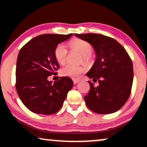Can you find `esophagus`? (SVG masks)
<instances>
[{
  "label": "esophagus",
  "mask_w": 147,
  "mask_h": 147,
  "mask_svg": "<svg viewBox=\"0 0 147 147\" xmlns=\"http://www.w3.org/2000/svg\"><path fill=\"white\" fill-rule=\"evenodd\" d=\"M73 82H74V84H76L80 82V80H76V79H73Z\"/></svg>",
  "instance_id": "34e87169"
}]
</instances>
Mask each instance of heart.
Segmentation results:
<instances>
[{
    "instance_id": "obj_1",
    "label": "heart",
    "mask_w": 147,
    "mask_h": 147,
    "mask_svg": "<svg viewBox=\"0 0 147 147\" xmlns=\"http://www.w3.org/2000/svg\"><path fill=\"white\" fill-rule=\"evenodd\" d=\"M69 46L71 49L77 50L81 53L80 60L88 61L90 58V54L92 52V46L88 42L80 39L72 40L69 43ZM54 56L58 63L63 64L67 57V50L63 43H59L54 49ZM84 71V68L80 66H76L67 64L60 69V74L62 76L77 78Z\"/></svg>"
}]
</instances>
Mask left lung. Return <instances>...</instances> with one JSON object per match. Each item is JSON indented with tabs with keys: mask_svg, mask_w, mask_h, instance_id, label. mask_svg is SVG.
<instances>
[{
	"mask_svg": "<svg viewBox=\"0 0 147 147\" xmlns=\"http://www.w3.org/2000/svg\"><path fill=\"white\" fill-rule=\"evenodd\" d=\"M88 42L95 50L96 59L86 74L97 87L88 81L90 91L84 96L90 110L100 114L114 113L120 110L131 93L133 65L129 55L114 39L96 33L74 34Z\"/></svg>",
	"mask_w": 147,
	"mask_h": 147,
	"instance_id": "1",
	"label": "left lung"
}]
</instances>
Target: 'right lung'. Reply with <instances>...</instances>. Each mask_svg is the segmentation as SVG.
<instances>
[{
  "label": "right lung",
  "instance_id": "1",
  "mask_svg": "<svg viewBox=\"0 0 147 147\" xmlns=\"http://www.w3.org/2000/svg\"><path fill=\"white\" fill-rule=\"evenodd\" d=\"M72 35L43 34L30 40L20 50L16 67V89L30 111L47 115L56 113L61 108L73 87V81L68 77H61L53 84L47 78L57 75L59 67L54 56L55 47Z\"/></svg>",
  "mask_w": 147,
  "mask_h": 147
}]
</instances>
